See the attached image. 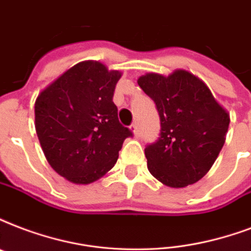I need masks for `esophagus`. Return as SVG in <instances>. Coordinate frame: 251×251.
I'll use <instances>...</instances> for the list:
<instances>
[{"label": "esophagus", "mask_w": 251, "mask_h": 251, "mask_svg": "<svg viewBox=\"0 0 251 251\" xmlns=\"http://www.w3.org/2000/svg\"><path fill=\"white\" fill-rule=\"evenodd\" d=\"M130 129H131V131H133V134L137 137L138 135V126L137 125H131L130 126Z\"/></svg>", "instance_id": "1"}]
</instances>
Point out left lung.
I'll use <instances>...</instances> for the list:
<instances>
[{"label": "left lung", "mask_w": 251, "mask_h": 251, "mask_svg": "<svg viewBox=\"0 0 251 251\" xmlns=\"http://www.w3.org/2000/svg\"><path fill=\"white\" fill-rule=\"evenodd\" d=\"M138 85L154 100L160 137L145 149L147 168L162 184L183 188L209 171L226 139L230 117L200 77L187 70L149 72Z\"/></svg>", "instance_id": "8db88e82"}]
</instances>
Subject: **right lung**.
<instances>
[{
	"label": "right lung",
	"mask_w": 251,
	"mask_h": 251,
	"mask_svg": "<svg viewBox=\"0 0 251 251\" xmlns=\"http://www.w3.org/2000/svg\"><path fill=\"white\" fill-rule=\"evenodd\" d=\"M122 72L97 60L71 67L35 100V130L50 166L74 184H91L116 164L131 135L113 102Z\"/></svg>",
	"instance_id": "add662e5"
}]
</instances>
